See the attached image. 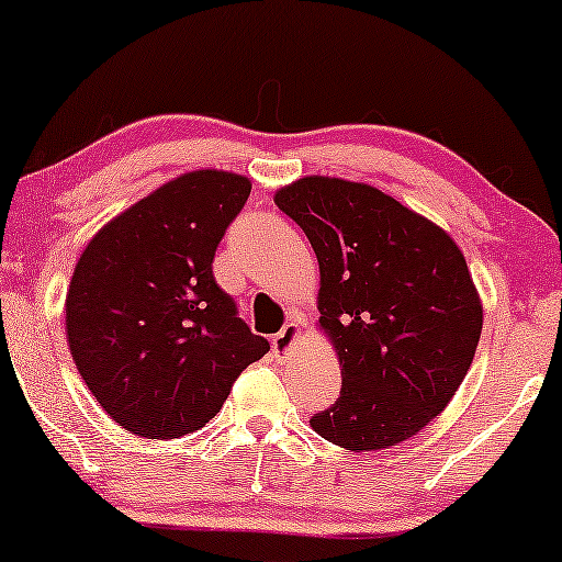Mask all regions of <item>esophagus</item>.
Instances as JSON below:
<instances>
[{"mask_svg": "<svg viewBox=\"0 0 562 562\" xmlns=\"http://www.w3.org/2000/svg\"><path fill=\"white\" fill-rule=\"evenodd\" d=\"M299 335H302V325H299V319H291V322H286V325H283L281 333L273 337V352H276V356H279V358H286V356H289V350L294 348V345H296Z\"/></svg>", "mask_w": 562, "mask_h": 562, "instance_id": "obj_1", "label": "esophagus"}]
</instances>
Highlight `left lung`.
Wrapping results in <instances>:
<instances>
[{
  "label": "left lung",
  "instance_id": "obj_1",
  "mask_svg": "<svg viewBox=\"0 0 562 562\" xmlns=\"http://www.w3.org/2000/svg\"><path fill=\"white\" fill-rule=\"evenodd\" d=\"M276 206L310 237L319 263V327L342 389L312 429L345 450H383L427 427L463 383L483 306L452 237L394 196L306 176Z\"/></svg>",
  "mask_w": 562,
  "mask_h": 562
}]
</instances>
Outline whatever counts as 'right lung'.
<instances>
[{
  "instance_id": "obj_1",
  "label": "right lung",
  "mask_w": 562,
  "mask_h": 562,
  "mask_svg": "<svg viewBox=\"0 0 562 562\" xmlns=\"http://www.w3.org/2000/svg\"><path fill=\"white\" fill-rule=\"evenodd\" d=\"M250 196L227 171H191L91 237L66 294V335L110 417L173 440L222 409L237 375L271 350L217 286V245Z\"/></svg>"
}]
</instances>
